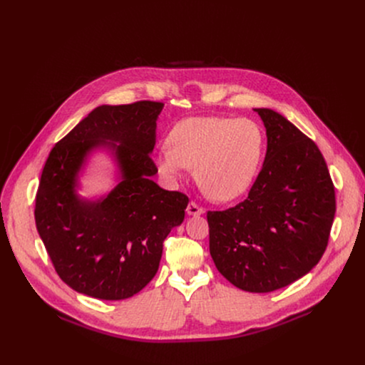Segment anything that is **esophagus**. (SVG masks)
I'll return each instance as SVG.
<instances>
[{"instance_id": "1", "label": "esophagus", "mask_w": 365, "mask_h": 365, "mask_svg": "<svg viewBox=\"0 0 365 365\" xmlns=\"http://www.w3.org/2000/svg\"><path fill=\"white\" fill-rule=\"evenodd\" d=\"M186 212H187V215H192V217H197V215H203L205 214L203 207H200L195 202H189V205L186 207Z\"/></svg>"}]
</instances>
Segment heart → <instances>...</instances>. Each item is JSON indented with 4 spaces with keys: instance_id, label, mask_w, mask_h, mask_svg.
Returning a JSON list of instances; mask_svg holds the SVG:
<instances>
[{
    "instance_id": "b5f03b06",
    "label": "heart",
    "mask_w": 365,
    "mask_h": 365,
    "mask_svg": "<svg viewBox=\"0 0 365 365\" xmlns=\"http://www.w3.org/2000/svg\"><path fill=\"white\" fill-rule=\"evenodd\" d=\"M169 145L154 153V165L169 183L187 168L212 199L227 202L248 190L262 165L264 134L247 118L190 117L169 133Z\"/></svg>"
}]
</instances>
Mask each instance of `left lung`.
Returning <instances> with one entry per match:
<instances>
[{
  "label": "left lung",
  "instance_id": "8db88e82",
  "mask_svg": "<svg viewBox=\"0 0 365 365\" xmlns=\"http://www.w3.org/2000/svg\"><path fill=\"white\" fill-rule=\"evenodd\" d=\"M263 120L267 151L248 197L207 212L210 252L235 287L269 293L314 269L335 217V189L318 145L282 114L254 108Z\"/></svg>",
  "mask_w": 365,
  "mask_h": 365
}]
</instances>
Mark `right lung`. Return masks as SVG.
Here are the masks:
<instances>
[{
  "label": "right lung",
  "mask_w": 365,
  "mask_h": 365,
  "mask_svg": "<svg viewBox=\"0 0 365 365\" xmlns=\"http://www.w3.org/2000/svg\"><path fill=\"white\" fill-rule=\"evenodd\" d=\"M162 102L101 106L51 148L36 195V227L59 277L78 293L123 300L159 270L163 241L185 220L186 195L162 189L150 154ZM95 150H107L118 182L81 197L78 178Z\"/></svg>",
  "instance_id": "1"
}]
</instances>
